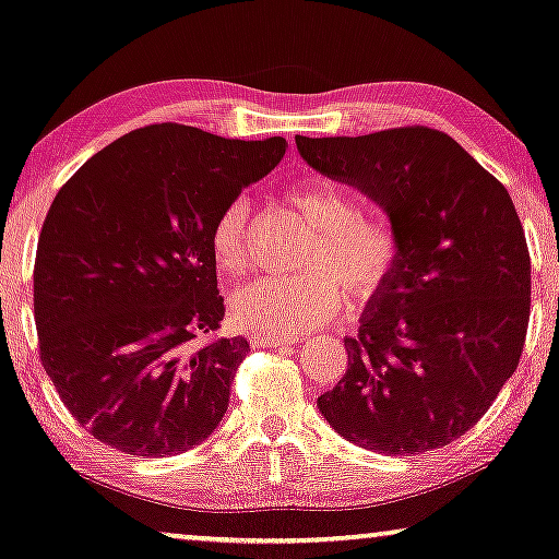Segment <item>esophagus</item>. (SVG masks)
Here are the masks:
<instances>
[{"label": "esophagus", "mask_w": 559, "mask_h": 559, "mask_svg": "<svg viewBox=\"0 0 559 559\" xmlns=\"http://www.w3.org/2000/svg\"><path fill=\"white\" fill-rule=\"evenodd\" d=\"M253 347H290V344L298 342L296 334H265L258 332L250 336Z\"/></svg>", "instance_id": "esophagus-1"}]
</instances>
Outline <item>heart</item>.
<instances>
[{"mask_svg": "<svg viewBox=\"0 0 559 559\" xmlns=\"http://www.w3.org/2000/svg\"><path fill=\"white\" fill-rule=\"evenodd\" d=\"M288 204L313 240L294 276H261L235 290L233 311L242 326L265 334H296L326 321L352 294L369 296L390 276L397 258L395 235L382 219L359 215L355 194L334 182H306L288 192ZM250 204L238 198L225 204L210 233L217 269L238 276L248 269Z\"/></svg>", "mask_w": 559, "mask_h": 559, "instance_id": "1", "label": "heart"}]
</instances>
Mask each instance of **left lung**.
Wrapping results in <instances>:
<instances>
[{
    "label": "left lung",
    "instance_id": "8db88e82",
    "mask_svg": "<svg viewBox=\"0 0 559 559\" xmlns=\"http://www.w3.org/2000/svg\"><path fill=\"white\" fill-rule=\"evenodd\" d=\"M311 169L390 217L397 258L369 296L347 372L317 400L336 433L407 455L453 443L514 374L530 324V250L514 202L448 133L296 136Z\"/></svg>",
    "mask_w": 559,
    "mask_h": 559
}]
</instances>
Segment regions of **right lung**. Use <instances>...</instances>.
<instances>
[{"mask_svg": "<svg viewBox=\"0 0 559 559\" xmlns=\"http://www.w3.org/2000/svg\"><path fill=\"white\" fill-rule=\"evenodd\" d=\"M286 146L154 123L100 148L55 194L35 258L40 359L100 443L167 459L215 433L250 347L202 342L225 317L210 233Z\"/></svg>", "mask_w": 559, "mask_h": 559, "instance_id": "add662e5", "label": "right lung"}]
</instances>
